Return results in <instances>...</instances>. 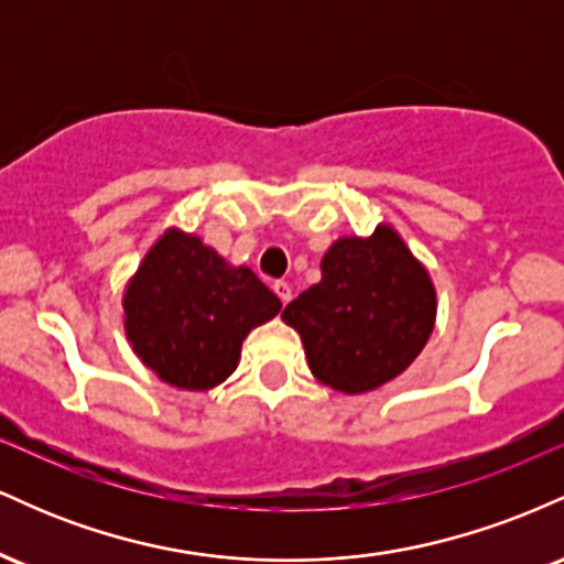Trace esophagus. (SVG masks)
I'll use <instances>...</instances> for the list:
<instances>
[{
  "label": "esophagus",
  "instance_id": "34e87169",
  "mask_svg": "<svg viewBox=\"0 0 564 564\" xmlns=\"http://www.w3.org/2000/svg\"><path fill=\"white\" fill-rule=\"evenodd\" d=\"M273 291H275L278 300H281L283 304H286V302L291 300V286H289L286 281H275V283H273Z\"/></svg>",
  "mask_w": 564,
  "mask_h": 564
}]
</instances>
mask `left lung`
<instances>
[{
	"mask_svg": "<svg viewBox=\"0 0 564 564\" xmlns=\"http://www.w3.org/2000/svg\"><path fill=\"white\" fill-rule=\"evenodd\" d=\"M321 283L283 310L310 371L339 392L377 390L403 373L435 326V291L400 236L379 225L341 238L321 262Z\"/></svg>",
	"mask_w": 564,
	"mask_h": 564,
	"instance_id": "1",
	"label": "left lung"
}]
</instances>
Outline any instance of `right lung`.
<instances>
[{"label": "right lung", "mask_w": 564, "mask_h": 564, "mask_svg": "<svg viewBox=\"0 0 564 564\" xmlns=\"http://www.w3.org/2000/svg\"><path fill=\"white\" fill-rule=\"evenodd\" d=\"M278 310L281 300L249 268H230L196 236L170 230L129 283L124 326L159 379L212 390L236 371L246 334Z\"/></svg>", "instance_id": "right-lung-1"}]
</instances>
